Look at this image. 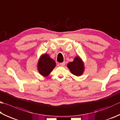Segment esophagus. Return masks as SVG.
Wrapping results in <instances>:
<instances>
[{"label": "esophagus", "instance_id": "obj_1", "mask_svg": "<svg viewBox=\"0 0 120 120\" xmlns=\"http://www.w3.org/2000/svg\"><path fill=\"white\" fill-rule=\"evenodd\" d=\"M65 65V62L60 63V65L61 66H64Z\"/></svg>", "mask_w": 120, "mask_h": 120}]
</instances>
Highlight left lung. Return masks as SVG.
<instances>
[{"instance_id":"1","label":"left lung","mask_w":120,"mask_h":120,"mask_svg":"<svg viewBox=\"0 0 120 120\" xmlns=\"http://www.w3.org/2000/svg\"><path fill=\"white\" fill-rule=\"evenodd\" d=\"M67 67L71 73L76 76L82 75L85 69L83 62L79 56H76L73 62L68 63Z\"/></svg>"}]
</instances>
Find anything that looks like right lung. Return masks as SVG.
Instances as JSON below:
<instances>
[{
  "label": "right lung",
  "instance_id": "add662e5",
  "mask_svg": "<svg viewBox=\"0 0 120 120\" xmlns=\"http://www.w3.org/2000/svg\"><path fill=\"white\" fill-rule=\"evenodd\" d=\"M56 66L54 60L49 57L48 54H44L41 56L38 63V70L39 73L44 77L49 75Z\"/></svg>",
  "mask_w": 120,
  "mask_h": 120
}]
</instances>
